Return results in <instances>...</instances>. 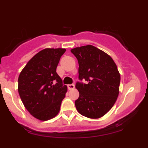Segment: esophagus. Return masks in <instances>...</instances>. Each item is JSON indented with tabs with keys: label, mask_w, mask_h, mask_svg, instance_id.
Instances as JSON below:
<instances>
[{
	"label": "esophagus",
	"mask_w": 148,
	"mask_h": 148,
	"mask_svg": "<svg viewBox=\"0 0 148 148\" xmlns=\"http://www.w3.org/2000/svg\"><path fill=\"white\" fill-rule=\"evenodd\" d=\"M67 88H68L69 90H73L75 88V86L74 84H69L67 85Z\"/></svg>",
	"instance_id": "obj_1"
}]
</instances>
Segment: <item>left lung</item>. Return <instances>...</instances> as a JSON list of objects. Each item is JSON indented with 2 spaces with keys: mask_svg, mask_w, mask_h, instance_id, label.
<instances>
[{
  "mask_svg": "<svg viewBox=\"0 0 148 148\" xmlns=\"http://www.w3.org/2000/svg\"><path fill=\"white\" fill-rule=\"evenodd\" d=\"M79 62V79L76 88L79 97L75 101L80 114L97 119L110 111L119 94L120 75L116 64L108 54L92 45L72 49Z\"/></svg>",
  "mask_w": 148,
  "mask_h": 148,
  "instance_id": "left-lung-1",
  "label": "left lung"
}]
</instances>
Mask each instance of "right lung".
<instances>
[{"mask_svg":"<svg viewBox=\"0 0 148 148\" xmlns=\"http://www.w3.org/2000/svg\"><path fill=\"white\" fill-rule=\"evenodd\" d=\"M65 49H45L35 55L20 73L18 91L28 111L46 121L60 111L67 87L56 72Z\"/></svg>","mask_w":148,"mask_h":148,"instance_id":"add662e5","label":"right lung"}]
</instances>
